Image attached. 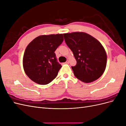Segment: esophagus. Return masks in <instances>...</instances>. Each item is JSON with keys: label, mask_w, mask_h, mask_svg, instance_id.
I'll use <instances>...</instances> for the list:
<instances>
[{"label": "esophagus", "mask_w": 126, "mask_h": 126, "mask_svg": "<svg viewBox=\"0 0 126 126\" xmlns=\"http://www.w3.org/2000/svg\"><path fill=\"white\" fill-rule=\"evenodd\" d=\"M69 63V61H68V60L66 61V62L65 63H65V64H68Z\"/></svg>", "instance_id": "obj_1"}]
</instances>
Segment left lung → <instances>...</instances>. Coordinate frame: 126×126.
Masks as SVG:
<instances>
[{
	"label": "left lung",
	"mask_w": 126,
	"mask_h": 126,
	"mask_svg": "<svg viewBox=\"0 0 126 126\" xmlns=\"http://www.w3.org/2000/svg\"><path fill=\"white\" fill-rule=\"evenodd\" d=\"M63 35L77 61L76 65L71 67L75 77L86 83L100 77L106 67L107 55L100 42L85 32L67 33Z\"/></svg>",
	"instance_id": "obj_1"
}]
</instances>
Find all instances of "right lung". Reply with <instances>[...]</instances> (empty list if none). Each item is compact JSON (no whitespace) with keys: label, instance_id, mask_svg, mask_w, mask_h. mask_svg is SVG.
I'll list each match as a JSON object with an SVG mask.
<instances>
[{"label":"right lung","instance_id":"add662e5","mask_svg":"<svg viewBox=\"0 0 126 126\" xmlns=\"http://www.w3.org/2000/svg\"><path fill=\"white\" fill-rule=\"evenodd\" d=\"M63 40V34L42 35L27 46L23 57V67L32 80L47 85L57 77L62 65L57 62L55 51Z\"/></svg>","mask_w":126,"mask_h":126}]
</instances>
